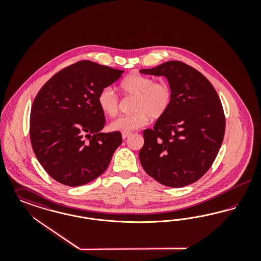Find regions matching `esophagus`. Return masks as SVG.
<instances>
[{"label": "esophagus", "mask_w": 261, "mask_h": 261, "mask_svg": "<svg viewBox=\"0 0 261 261\" xmlns=\"http://www.w3.org/2000/svg\"><path fill=\"white\" fill-rule=\"evenodd\" d=\"M130 135H131V133H122V138H123V140H125L126 138H128Z\"/></svg>", "instance_id": "obj_1"}]
</instances>
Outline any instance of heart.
Returning a JSON list of instances; mask_svg holds the SVG:
<instances>
[{
    "instance_id": "heart-1",
    "label": "heart",
    "mask_w": 261,
    "mask_h": 261,
    "mask_svg": "<svg viewBox=\"0 0 261 261\" xmlns=\"http://www.w3.org/2000/svg\"><path fill=\"white\" fill-rule=\"evenodd\" d=\"M119 88L125 96L135 97L132 111L134 113L122 115L111 122L112 131L130 133L148 124L149 118L158 119L167 112L171 102V90L165 82H154L148 76L131 74L121 82ZM98 103L100 111L108 116L118 112L119 99L112 88L99 92Z\"/></svg>"
}]
</instances>
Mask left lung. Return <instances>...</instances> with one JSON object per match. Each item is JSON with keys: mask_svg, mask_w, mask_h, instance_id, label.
Segmentation results:
<instances>
[{"mask_svg": "<svg viewBox=\"0 0 261 261\" xmlns=\"http://www.w3.org/2000/svg\"><path fill=\"white\" fill-rule=\"evenodd\" d=\"M140 72L164 76L171 90L167 112L152 129L143 133L141 164L162 185H190L206 173L222 145L225 116L221 101L211 82L184 62H163Z\"/></svg>", "mask_w": 261, "mask_h": 261, "instance_id": "8db88e82", "label": "left lung"}]
</instances>
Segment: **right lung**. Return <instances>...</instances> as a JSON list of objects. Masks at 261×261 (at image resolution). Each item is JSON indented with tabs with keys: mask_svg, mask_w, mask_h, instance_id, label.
I'll list each match as a JSON object with an SVG mask.
<instances>
[{
	"mask_svg": "<svg viewBox=\"0 0 261 261\" xmlns=\"http://www.w3.org/2000/svg\"><path fill=\"white\" fill-rule=\"evenodd\" d=\"M124 71L81 61L59 71L40 89L30 113V140L38 161L53 179L82 186L103 173L122 143L106 124L99 92Z\"/></svg>",
	"mask_w": 261,
	"mask_h": 261,
	"instance_id": "add662e5",
	"label": "right lung"
}]
</instances>
